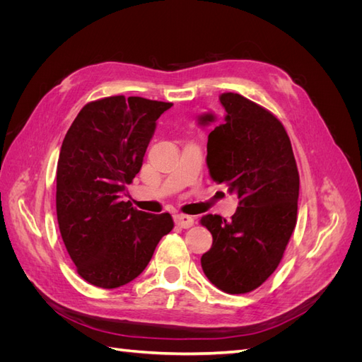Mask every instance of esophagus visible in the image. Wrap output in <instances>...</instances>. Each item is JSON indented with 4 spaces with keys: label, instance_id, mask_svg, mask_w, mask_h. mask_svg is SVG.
Instances as JSON below:
<instances>
[{
    "label": "esophagus",
    "instance_id": "34e87169",
    "mask_svg": "<svg viewBox=\"0 0 362 362\" xmlns=\"http://www.w3.org/2000/svg\"><path fill=\"white\" fill-rule=\"evenodd\" d=\"M173 221L180 228H184V229L193 226V222H194L192 216H185V214H175Z\"/></svg>",
    "mask_w": 362,
    "mask_h": 362
}]
</instances>
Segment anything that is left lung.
Instances as JSON below:
<instances>
[{
	"label": "left lung",
	"instance_id": "left-lung-1",
	"mask_svg": "<svg viewBox=\"0 0 362 362\" xmlns=\"http://www.w3.org/2000/svg\"><path fill=\"white\" fill-rule=\"evenodd\" d=\"M222 117L208 112L198 125L208 134L206 166L211 178L238 198L231 221L205 214L213 235L201 258L217 288L249 293L276 270L298 218L299 172L286 128L270 112L238 93H223Z\"/></svg>",
	"mask_w": 362,
	"mask_h": 362
}]
</instances>
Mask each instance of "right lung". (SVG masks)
<instances>
[{
	"label": "right lung",
	"mask_w": 362,
	"mask_h": 362,
	"mask_svg": "<svg viewBox=\"0 0 362 362\" xmlns=\"http://www.w3.org/2000/svg\"><path fill=\"white\" fill-rule=\"evenodd\" d=\"M170 103L110 96L89 103L63 139L57 163V221L78 275L100 288H117L145 270L169 213L149 214L122 201L139 173L157 119Z\"/></svg>",
	"instance_id": "right-lung-1"
}]
</instances>
